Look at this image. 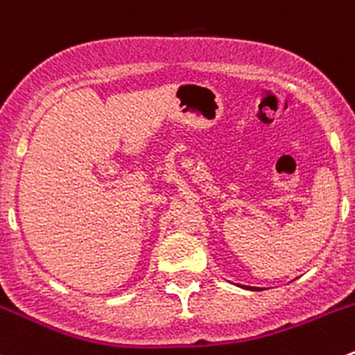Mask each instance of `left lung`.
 Listing matches in <instances>:
<instances>
[{"mask_svg": "<svg viewBox=\"0 0 355 355\" xmlns=\"http://www.w3.org/2000/svg\"><path fill=\"white\" fill-rule=\"evenodd\" d=\"M243 288H245V286H243ZM248 290H254V292H255V290H259V288H255V286H248Z\"/></svg>", "mask_w": 355, "mask_h": 355, "instance_id": "1", "label": "left lung"}]
</instances>
